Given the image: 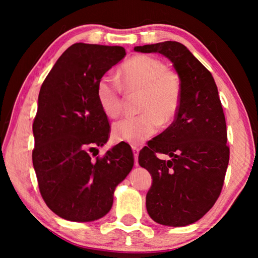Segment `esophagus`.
<instances>
[{
  "label": "esophagus",
  "mask_w": 258,
  "mask_h": 258,
  "mask_svg": "<svg viewBox=\"0 0 258 258\" xmlns=\"http://www.w3.org/2000/svg\"><path fill=\"white\" fill-rule=\"evenodd\" d=\"M139 148L138 147H133V154H134V165L135 166H139V161H138V158H139Z\"/></svg>",
  "instance_id": "obj_1"
}]
</instances>
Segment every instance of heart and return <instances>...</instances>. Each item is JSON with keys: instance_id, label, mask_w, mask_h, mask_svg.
Instances as JSON below:
<instances>
[{"instance_id": "b5f03b06", "label": "heart", "mask_w": 258, "mask_h": 258, "mask_svg": "<svg viewBox=\"0 0 258 258\" xmlns=\"http://www.w3.org/2000/svg\"><path fill=\"white\" fill-rule=\"evenodd\" d=\"M123 85L128 92H141L139 116L125 117L112 126L117 141L139 146L158 132L161 124L175 120L180 110L182 84L175 73L169 71L163 60L138 54L120 67ZM95 95L103 113L115 118L123 109V89L115 78L103 75L95 85Z\"/></svg>"}]
</instances>
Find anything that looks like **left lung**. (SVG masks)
<instances>
[{"label":"left lung","instance_id":"obj_1","mask_svg":"<svg viewBox=\"0 0 258 258\" xmlns=\"http://www.w3.org/2000/svg\"><path fill=\"white\" fill-rule=\"evenodd\" d=\"M142 53L171 60L182 84L175 120L139 154L151 174L147 211L157 223L185 226L200 220L220 196L229 164L226 124L215 81L181 43L166 41L135 46ZM157 153L170 157L159 160Z\"/></svg>","mask_w":258,"mask_h":258}]
</instances>
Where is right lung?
Masks as SVG:
<instances>
[{
  "label": "right lung",
  "instance_id": "1",
  "mask_svg": "<svg viewBox=\"0 0 258 258\" xmlns=\"http://www.w3.org/2000/svg\"><path fill=\"white\" fill-rule=\"evenodd\" d=\"M125 55L121 46L76 43L56 60L41 86L33 166L47 207L64 220L103 217L111 209L116 186L134 165L133 152L124 143L103 157H92L109 138L95 85Z\"/></svg>",
  "mask_w": 258,
  "mask_h": 258
}]
</instances>
